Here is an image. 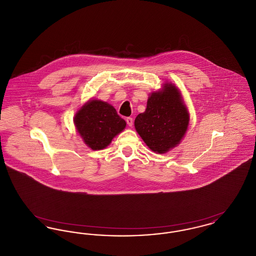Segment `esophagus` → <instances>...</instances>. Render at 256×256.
Instances as JSON below:
<instances>
[{
  "mask_svg": "<svg viewBox=\"0 0 256 256\" xmlns=\"http://www.w3.org/2000/svg\"><path fill=\"white\" fill-rule=\"evenodd\" d=\"M126 124H128L130 126H132V124H134V119H132V117H128V118L126 119Z\"/></svg>",
  "mask_w": 256,
  "mask_h": 256,
  "instance_id": "esophagus-1",
  "label": "esophagus"
}]
</instances>
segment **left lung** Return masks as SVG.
<instances>
[{
	"instance_id": "8db88e82",
	"label": "left lung",
	"mask_w": 256,
	"mask_h": 256,
	"mask_svg": "<svg viewBox=\"0 0 256 256\" xmlns=\"http://www.w3.org/2000/svg\"><path fill=\"white\" fill-rule=\"evenodd\" d=\"M189 124V114L180 90L166 84L163 90L154 92L144 113L134 121L137 132L152 150L164 154L182 139Z\"/></svg>"
}]
</instances>
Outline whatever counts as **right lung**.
I'll return each mask as SVG.
<instances>
[{
  "instance_id": "right-lung-1",
  "label": "right lung",
  "mask_w": 256,
  "mask_h": 256,
  "mask_svg": "<svg viewBox=\"0 0 256 256\" xmlns=\"http://www.w3.org/2000/svg\"><path fill=\"white\" fill-rule=\"evenodd\" d=\"M74 121L84 143L94 150L108 146L126 124L112 106L98 100L86 104Z\"/></svg>"
}]
</instances>
